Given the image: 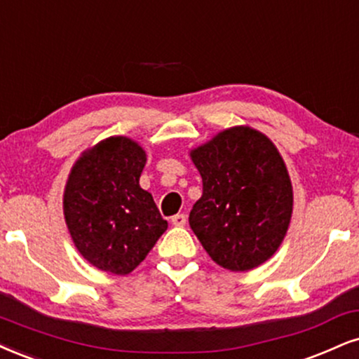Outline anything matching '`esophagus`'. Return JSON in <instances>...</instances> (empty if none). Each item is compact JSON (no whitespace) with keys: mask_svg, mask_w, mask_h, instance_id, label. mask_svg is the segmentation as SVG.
Instances as JSON below:
<instances>
[{"mask_svg":"<svg viewBox=\"0 0 359 359\" xmlns=\"http://www.w3.org/2000/svg\"><path fill=\"white\" fill-rule=\"evenodd\" d=\"M171 223L175 224V226H184V224H187V216H184V215H175L171 218Z\"/></svg>","mask_w":359,"mask_h":359,"instance_id":"34e87169","label":"esophagus"}]
</instances>
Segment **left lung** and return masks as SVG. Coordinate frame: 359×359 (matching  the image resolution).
<instances>
[{"label":"left lung","instance_id":"left-lung-1","mask_svg":"<svg viewBox=\"0 0 359 359\" xmlns=\"http://www.w3.org/2000/svg\"><path fill=\"white\" fill-rule=\"evenodd\" d=\"M203 178V194L189 226L219 266L248 271L271 258L293 213V187L268 136L234 126L189 153Z\"/></svg>","mask_w":359,"mask_h":359}]
</instances>
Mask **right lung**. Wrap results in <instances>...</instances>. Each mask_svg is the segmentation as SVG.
Listing matches in <instances>:
<instances>
[{
    "label": "right lung",
    "instance_id": "add662e5",
    "mask_svg": "<svg viewBox=\"0 0 359 359\" xmlns=\"http://www.w3.org/2000/svg\"><path fill=\"white\" fill-rule=\"evenodd\" d=\"M146 153L111 136L81 154L66 181L63 210L74 246L101 271L128 274L166 231L151 193L140 187Z\"/></svg>",
    "mask_w": 359,
    "mask_h": 359
}]
</instances>
